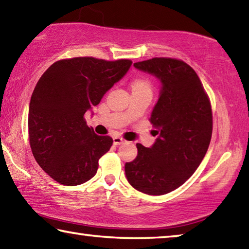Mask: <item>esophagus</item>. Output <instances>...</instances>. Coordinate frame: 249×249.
<instances>
[{
  "label": "esophagus",
  "instance_id": "obj_1",
  "mask_svg": "<svg viewBox=\"0 0 249 249\" xmlns=\"http://www.w3.org/2000/svg\"><path fill=\"white\" fill-rule=\"evenodd\" d=\"M125 142H126V141L123 140V138H122V137H119V136H114V137H113V144H114L115 146L125 144Z\"/></svg>",
  "mask_w": 249,
  "mask_h": 249
}]
</instances>
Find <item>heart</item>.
<instances>
[{
  "label": "heart",
  "instance_id": "obj_1",
  "mask_svg": "<svg viewBox=\"0 0 249 249\" xmlns=\"http://www.w3.org/2000/svg\"><path fill=\"white\" fill-rule=\"evenodd\" d=\"M134 87H147V88H149V83L145 81V80H136V81L133 83V88Z\"/></svg>",
  "mask_w": 249,
  "mask_h": 249
}]
</instances>
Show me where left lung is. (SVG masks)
Wrapping results in <instances>:
<instances>
[{"label": "left lung", "instance_id": "8db88e82", "mask_svg": "<svg viewBox=\"0 0 249 249\" xmlns=\"http://www.w3.org/2000/svg\"><path fill=\"white\" fill-rule=\"evenodd\" d=\"M160 81L150 122L158 135L151 147L137 144V156L125 163V175L136 190L161 196L176 190L195 174L212 136V109L199 77L190 66L171 58L134 64Z\"/></svg>", "mask_w": 249, "mask_h": 249}]
</instances>
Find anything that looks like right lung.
<instances>
[{
	"instance_id": "add662e5",
	"label": "right lung",
	"mask_w": 249,
	"mask_h": 249,
	"mask_svg": "<svg viewBox=\"0 0 249 249\" xmlns=\"http://www.w3.org/2000/svg\"><path fill=\"white\" fill-rule=\"evenodd\" d=\"M132 61L92 57L53 64L37 82L28 109V134L36 161L64 185L94 177L99 159L113 144L87 125L84 114L127 73Z\"/></svg>"
}]
</instances>
